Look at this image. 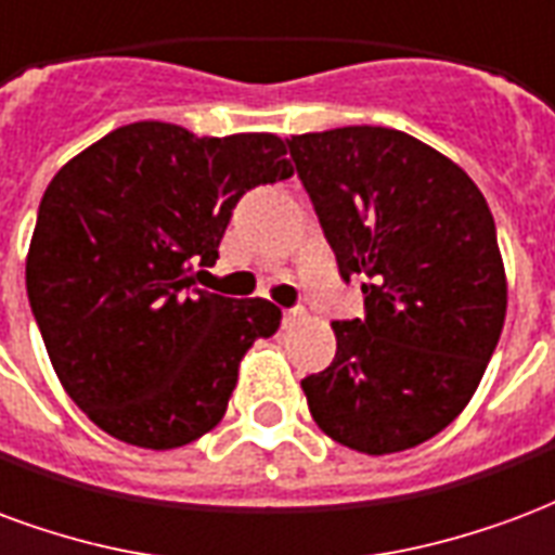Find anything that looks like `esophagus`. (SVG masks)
<instances>
[{"instance_id":"1","label":"esophagus","mask_w":555,"mask_h":555,"mask_svg":"<svg viewBox=\"0 0 555 555\" xmlns=\"http://www.w3.org/2000/svg\"><path fill=\"white\" fill-rule=\"evenodd\" d=\"M305 317V310L301 307H289V310H283V325H293L295 319Z\"/></svg>"}]
</instances>
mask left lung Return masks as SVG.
I'll return each mask as SVG.
<instances>
[{"mask_svg": "<svg viewBox=\"0 0 555 555\" xmlns=\"http://www.w3.org/2000/svg\"><path fill=\"white\" fill-rule=\"evenodd\" d=\"M343 281L363 278V319L331 322L337 354L307 375L327 438L402 452L467 408L503 334L508 286L485 194L459 165L387 127L286 141Z\"/></svg>", "mask_w": 555, "mask_h": 555, "instance_id": "1", "label": "left lung"}]
</instances>
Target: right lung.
<instances>
[{
  "label": "right lung",
  "mask_w": 555,
  "mask_h": 555,
  "mask_svg": "<svg viewBox=\"0 0 555 555\" xmlns=\"http://www.w3.org/2000/svg\"><path fill=\"white\" fill-rule=\"evenodd\" d=\"M272 132L197 139L129 124L52 177L26 257L28 305L52 370L88 420L144 449H177L221 423L238 363L281 310L194 286L238 197L293 177Z\"/></svg>",
  "instance_id": "obj_1"
}]
</instances>
